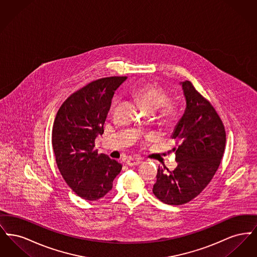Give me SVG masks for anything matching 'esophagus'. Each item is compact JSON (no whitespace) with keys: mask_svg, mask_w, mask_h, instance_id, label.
Wrapping results in <instances>:
<instances>
[{"mask_svg":"<svg viewBox=\"0 0 257 257\" xmlns=\"http://www.w3.org/2000/svg\"><path fill=\"white\" fill-rule=\"evenodd\" d=\"M141 163H142V160L139 159V158H128L126 160V164L128 166H131V167L140 165Z\"/></svg>","mask_w":257,"mask_h":257,"instance_id":"1","label":"esophagus"}]
</instances>
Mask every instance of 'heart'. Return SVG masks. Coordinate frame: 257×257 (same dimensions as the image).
Returning <instances> with one entry per match:
<instances>
[{
  "mask_svg": "<svg viewBox=\"0 0 257 257\" xmlns=\"http://www.w3.org/2000/svg\"><path fill=\"white\" fill-rule=\"evenodd\" d=\"M132 95L149 111L160 108L159 116L165 123L174 122L179 115L178 106L175 103L168 102V92L158 84H143L133 89Z\"/></svg>",
  "mask_w": 257,
  "mask_h": 257,
  "instance_id": "heart-1",
  "label": "heart"
}]
</instances>
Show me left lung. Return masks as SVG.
Here are the masks:
<instances>
[{
	"instance_id": "left-lung-1",
	"label": "left lung",
	"mask_w": 257,
	"mask_h": 257,
	"mask_svg": "<svg viewBox=\"0 0 257 257\" xmlns=\"http://www.w3.org/2000/svg\"><path fill=\"white\" fill-rule=\"evenodd\" d=\"M187 107L172 138L177 167H159L153 194L166 204L182 205L198 196L220 167L226 135L220 115L189 81L182 83Z\"/></svg>"
}]
</instances>
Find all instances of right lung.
<instances>
[{
	"label": "right lung",
	"mask_w": 257,
	"mask_h": 257,
	"mask_svg": "<svg viewBox=\"0 0 257 257\" xmlns=\"http://www.w3.org/2000/svg\"><path fill=\"white\" fill-rule=\"evenodd\" d=\"M126 76L101 78L80 88L58 110L52 131L56 163L64 181L86 200L107 195L122 165L98 154L95 138L103 134L111 98Z\"/></svg>",
	"instance_id": "obj_1"
}]
</instances>
